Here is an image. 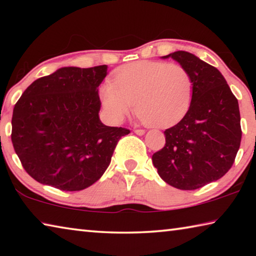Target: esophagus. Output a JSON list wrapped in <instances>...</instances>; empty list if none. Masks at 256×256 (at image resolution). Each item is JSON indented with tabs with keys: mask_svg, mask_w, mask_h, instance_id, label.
<instances>
[{
	"mask_svg": "<svg viewBox=\"0 0 256 256\" xmlns=\"http://www.w3.org/2000/svg\"><path fill=\"white\" fill-rule=\"evenodd\" d=\"M144 130H142V128H136L134 130V133L136 134H138V136H142V134H144Z\"/></svg>",
	"mask_w": 256,
	"mask_h": 256,
	"instance_id": "obj_1",
	"label": "esophagus"
}]
</instances>
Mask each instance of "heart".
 Here are the masks:
<instances>
[{"label":"heart","instance_id":"obj_1","mask_svg":"<svg viewBox=\"0 0 256 256\" xmlns=\"http://www.w3.org/2000/svg\"><path fill=\"white\" fill-rule=\"evenodd\" d=\"M193 79L180 63L138 60L120 68L112 84H104L100 98L107 118L118 124L133 110L151 126L175 124L188 112Z\"/></svg>","mask_w":256,"mask_h":256}]
</instances>
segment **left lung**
I'll return each mask as SVG.
<instances>
[{
    "label": "left lung",
    "instance_id": "1",
    "mask_svg": "<svg viewBox=\"0 0 256 256\" xmlns=\"http://www.w3.org/2000/svg\"><path fill=\"white\" fill-rule=\"evenodd\" d=\"M188 68L193 94L184 118L164 132L166 144L152 162L167 184L196 190L222 178L235 162L242 140L240 107L218 68L184 50L164 56Z\"/></svg>",
    "mask_w": 256,
    "mask_h": 256
}]
</instances>
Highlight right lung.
Listing matches in <instances>:
<instances>
[{"label": "right lung", "instance_id": "obj_1", "mask_svg": "<svg viewBox=\"0 0 256 256\" xmlns=\"http://www.w3.org/2000/svg\"><path fill=\"white\" fill-rule=\"evenodd\" d=\"M107 66L62 68L34 81L16 102L11 140L24 170L60 190L92 185L110 166L124 128L99 120Z\"/></svg>", "mask_w": 256, "mask_h": 256}]
</instances>
